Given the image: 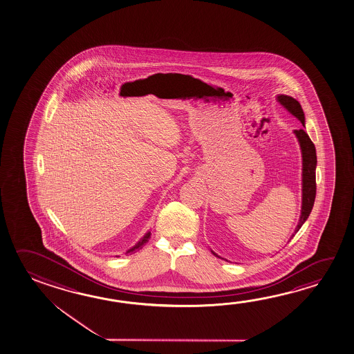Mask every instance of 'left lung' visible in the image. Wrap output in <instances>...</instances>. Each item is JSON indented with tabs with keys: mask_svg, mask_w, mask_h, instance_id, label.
<instances>
[{
	"mask_svg": "<svg viewBox=\"0 0 354 354\" xmlns=\"http://www.w3.org/2000/svg\"><path fill=\"white\" fill-rule=\"evenodd\" d=\"M277 100L281 105H283V108L288 109L291 114L296 116L301 121L302 125L305 126V114L301 108L300 102L288 95H279ZM294 132L299 138L301 152H302V210H301L300 222L295 230V233H296V232H299V229L302 227V224L310 216L312 208H313V203H315L317 156H316V147L312 142L311 138H308V135L306 133L305 130L300 129V130H295ZM214 255L218 257L216 254Z\"/></svg>",
	"mask_w": 354,
	"mask_h": 354,
	"instance_id": "8db88e82",
	"label": "left lung"
}]
</instances>
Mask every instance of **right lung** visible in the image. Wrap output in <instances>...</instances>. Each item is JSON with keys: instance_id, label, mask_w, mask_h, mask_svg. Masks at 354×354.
I'll return each mask as SVG.
<instances>
[{"instance_id": "obj_1", "label": "right lung", "mask_w": 354, "mask_h": 354, "mask_svg": "<svg viewBox=\"0 0 354 354\" xmlns=\"http://www.w3.org/2000/svg\"><path fill=\"white\" fill-rule=\"evenodd\" d=\"M150 235H151V233L150 232H149V233L146 234V235H145L144 238H142V239L140 240V241H138V244H136V245L133 246V248H132V249H130V250H129V252H126V254H133V252H136V250H140V249H142V246L145 245V244H146V243H147V241H149V239H150Z\"/></svg>"}]
</instances>
